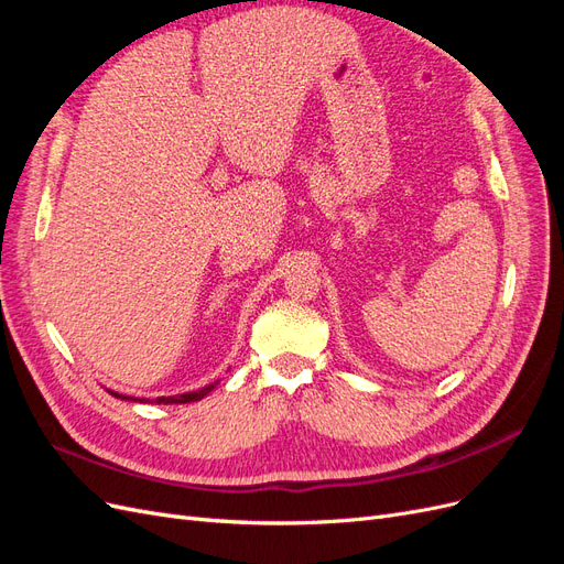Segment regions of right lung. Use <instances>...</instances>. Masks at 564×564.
Here are the masks:
<instances>
[{"label": "right lung", "instance_id": "add662e5", "mask_svg": "<svg viewBox=\"0 0 564 564\" xmlns=\"http://www.w3.org/2000/svg\"><path fill=\"white\" fill-rule=\"evenodd\" d=\"M218 386V381L204 386L199 390H191V392H181V395H162V398H155V400H148V398H129V395H122V392H115V390H108L112 398L117 400H129V402H143V404H187V402H197L202 398H207L209 392Z\"/></svg>", "mask_w": 564, "mask_h": 564}]
</instances>
